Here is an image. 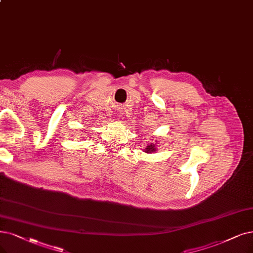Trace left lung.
Returning a JSON list of instances; mask_svg holds the SVG:
<instances>
[{
    "label": "left lung",
    "instance_id": "1",
    "mask_svg": "<svg viewBox=\"0 0 253 253\" xmlns=\"http://www.w3.org/2000/svg\"><path fill=\"white\" fill-rule=\"evenodd\" d=\"M156 142H158V141L156 140ZM157 145L155 143H148L146 146H145V149H144V153L146 154H153L155 153V151L157 150Z\"/></svg>",
    "mask_w": 253,
    "mask_h": 253
}]
</instances>
